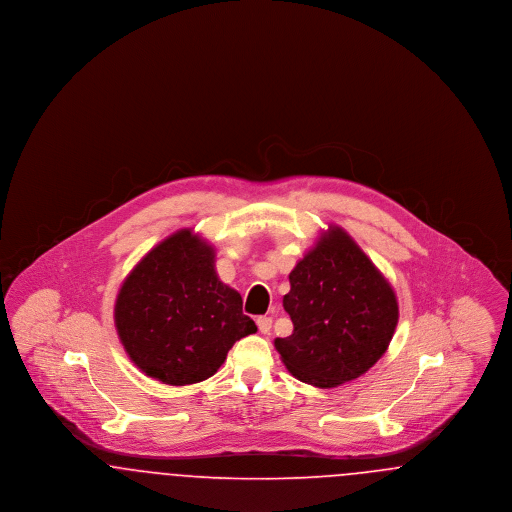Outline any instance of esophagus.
Returning <instances> with one entry per match:
<instances>
[{
	"label": "esophagus",
	"instance_id": "34e87169",
	"mask_svg": "<svg viewBox=\"0 0 512 512\" xmlns=\"http://www.w3.org/2000/svg\"><path fill=\"white\" fill-rule=\"evenodd\" d=\"M257 326H259V332H261V334H268V332H270V328H272V318H270V317L257 318Z\"/></svg>",
	"mask_w": 512,
	"mask_h": 512
}]
</instances>
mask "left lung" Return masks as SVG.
I'll return each mask as SVG.
<instances>
[{
    "instance_id": "obj_1",
    "label": "left lung",
    "mask_w": 512,
    "mask_h": 512,
    "mask_svg": "<svg viewBox=\"0 0 512 512\" xmlns=\"http://www.w3.org/2000/svg\"><path fill=\"white\" fill-rule=\"evenodd\" d=\"M284 309L292 336L274 347L293 376L322 390L365 374L390 345L399 305L355 240L330 226L290 272Z\"/></svg>"
}]
</instances>
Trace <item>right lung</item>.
I'll return each instance as SVG.
<instances>
[{
    "instance_id": "add662e5",
    "label": "right lung",
    "mask_w": 512,
    "mask_h": 512,
    "mask_svg": "<svg viewBox=\"0 0 512 512\" xmlns=\"http://www.w3.org/2000/svg\"><path fill=\"white\" fill-rule=\"evenodd\" d=\"M115 326L132 363L169 386L207 380L257 332L242 295L217 276L215 247L192 228L155 245L124 278Z\"/></svg>"
}]
</instances>
